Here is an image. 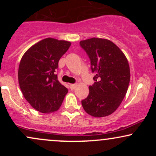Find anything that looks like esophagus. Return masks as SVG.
Segmentation results:
<instances>
[{"label":"esophagus","mask_w":156,"mask_h":156,"mask_svg":"<svg viewBox=\"0 0 156 156\" xmlns=\"http://www.w3.org/2000/svg\"><path fill=\"white\" fill-rule=\"evenodd\" d=\"M69 87H70V89H72V90H73V89H76V87H77V84H70Z\"/></svg>","instance_id":"34e87169"}]
</instances>
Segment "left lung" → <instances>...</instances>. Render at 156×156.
I'll use <instances>...</instances> for the list:
<instances>
[{"label":"left lung","instance_id":"left-lung-1","mask_svg":"<svg viewBox=\"0 0 156 156\" xmlns=\"http://www.w3.org/2000/svg\"><path fill=\"white\" fill-rule=\"evenodd\" d=\"M91 61L95 80L89 87V95L81 101L85 112L94 117L110 115L124 99L130 83L128 59L112 41L93 38L80 42Z\"/></svg>","mask_w":156,"mask_h":156}]
</instances>
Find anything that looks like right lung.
Listing matches in <instances>:
<instances>
[{"label": "right lung", "instance_id": "right-lung-1", "mask_svg": "<svg viewBox=\"0 0 156 156\" xmlns=\"http://www.w3.org/2000/svg\"><path fill=\"white\" fill-rule=\"evenodd\" d=\"M71 42L46 38L28 48L23 55L18 69V81L25 99L38 112H56L68 89L58 81L55 72L58 61Z\"/></svg>", "mask_w": 156, "mask_h": 156}]
</instances>
